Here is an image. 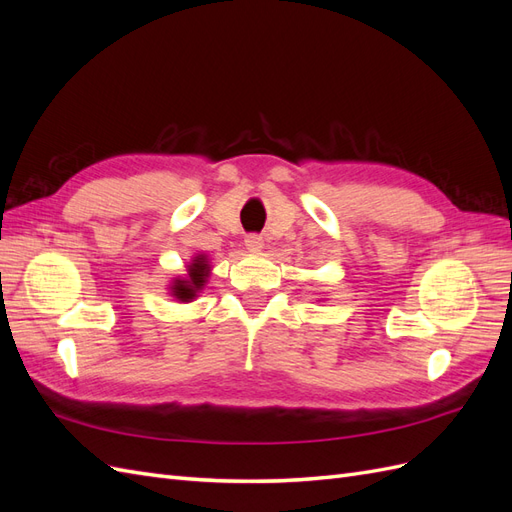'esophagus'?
<instances>
[{
  "label": "esophagus",
  "mask_w": 512,
  "mask_h": 512,
  "mask_svg": "<svg viewBox=\"0 0 512 512\" xmlns=\"http://www.w3.org/2000/svg\"><path fill=\"white\" fill-rule=\"evenodd\" d=\"M262 237H258V235H250V237H245V247L250 252H260L262 250Z\"/></svg>",
  "instance_id": "obj_1"
}]
</instances>
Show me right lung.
<instances>
[{
    "mask_svg": "<svg viewBox=\"0 0 512 512\" xmlns=\"http://www.w3.org/2000/svg\"><path fill=\"white\" fill-rule=\"evenodd\" d=\"M211 275V265L207 254H196L188 265H185V275H177L168 284V294L175 297L179 303H192L198 292L205 288Z\"/></svg>",
    "mask_w": 512,
    "mask_h": 512,
    "instance_id": "right-lung-1",
    "label": "right lung"
}]
</instances>
